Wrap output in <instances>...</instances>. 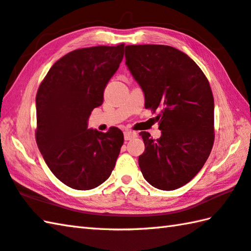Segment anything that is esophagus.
I'll return each instance as SVG.
<instances>
[{
	"instance_id": "esophagus-1",
	"label": "esophagus",
	"mask_w": 251,
	"mask_h": 251,
	"mask_svg": "<svg viewBox=\"0 0 251 251\" xmlns=\"http://www.w3.org/2000/svg\"><path fill=\"white\" fill-rule=\"evenodd\" d=\"M136 136V133L133 131H126L125 132V140L126 141H129V140H132L134 139Z\"/></svg>"
}]
</instances>
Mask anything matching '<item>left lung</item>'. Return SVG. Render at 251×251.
<instances>
[{
  "mask_svg": "<svg viewBox=\"0 0 251 251\" xmlns=\"http://www.w3.org/2000/svg\"><path fill=\"white\" fill-rule=\"evenodd\" d=\"M126 64L142 88L145 108L157 116V140L141 132L139 166L159 190H175L200 172L214 143V98L204 73L174 47L126 46Z\"/></svg>",
  "mask_w": 251,
  "mask_h": 251,
  "instance_id": "left-lung-1",
  "label": "left lung"
}]
</instances>
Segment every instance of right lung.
Masks as SVG:
<instances>
[{
  "mask_svg": "<svg viewBox=\"0 0 251 251\" xmlns=\"http://www.w3.org/2000/svg\"><path fill=\"white\" fill-rule=\"evenodd\" d=\"M125 44L69 52L52 65L36 96V142L52 174L68 187L91 190L106 181L124 144L116 126L87 129L94 108L124 59Z\"/></svg>",
  "mask_w": 251,
  "mask_h": 251,
  "instance_id": "1",
  "label": "right lung"
}]
</instances>
